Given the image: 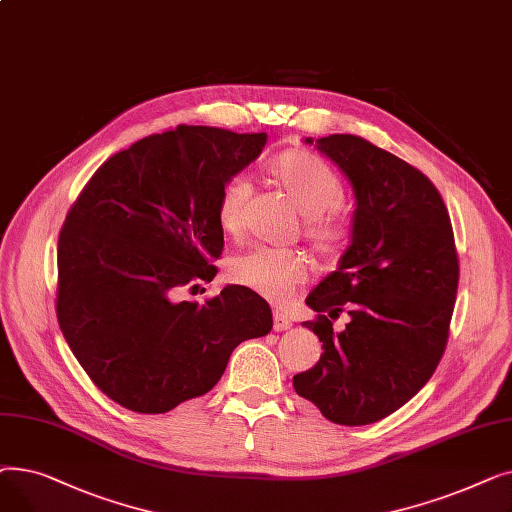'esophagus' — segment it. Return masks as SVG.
<instances>
[{
  "mask_svg": "<svg viewBox=\"0 0 512 512\" xmlns=\"http://www.w3.org/2000/svg\"><path fill=\"white\" fill-rule=\"evenodd\" d=\"M290 326H292V321L282 311H274V330L276 332L290 330Z\"/></svg>",
  "mask_w": 512,
  "mask_h": 512,
  "instance_id": "34e87169",
  "label": "esophagus"
}]
</instances>
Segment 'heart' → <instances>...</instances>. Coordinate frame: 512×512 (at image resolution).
Segmentation results:
<instances>
[{
	"instance_id": "1",
	"label": "heart",
	"mask_w": 512,
	"mask_h": 512,
	"mask_svg": "<svg viewBox=\"0 0 512 512\" xmlns=\"http://www.w3.org/2000/svg\"><path fill=\"white\" fill-rule=\"evenodd\" d=\"M272 180L305 215V234L311 245L326 257L338 255L348 236L351 220L342 209L344 186L340 176L319 157L305 149H286L270 161ZM251 195L245 176H230L218 197V224L234 234L242 224V209ZM307 259L297 251L259 247L230 263V280L245 286L259 297L284 303L294 288L307 280Z\"/></svg>"
}]
</instances>
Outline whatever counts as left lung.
Returning <instances> with one entry per match:
<instances>
[{
    "label": "left lung",
    "mask_w": 512,
    "mask_h": 512,
    "mask_svg": "<svg viewBox=\"0 0 512 512\" xmlns=\"http://www.w3.org/2000/svg\"><path fill=\"white\" fill-rule=\"evenodd\" d=\"M313 145V139H305ZM353 184L351 247L307 297L324 355L292 378L338 425L375 423L432 378L448 342L459 257L448 209L425 174L355 134L317 139ZM342 310L352 321L334 333Z\"/></svg>",
    "instance_id": "obj_1"
}]
</instances>
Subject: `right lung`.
<instances>
[{
	"mask_svg": "<svg viewBox=\"0 0 512 512\" xmlns=\"http://www.w3.org/2000/svg\"><path fill=\"white\" fill-rule=\"evenodd\" d=\"M265 132L186 126L112 155L70 207L58 240V321L93 384L124 409L168 413L220 382L234 348L272 330L245 286L182 301L224 249L222 184L255 161Z\"/></svg>",
	"mask_w": 512,
	"mask_h": 512,
	"instance_id": "1",
	"label": "right lung"
}]
</instances>
